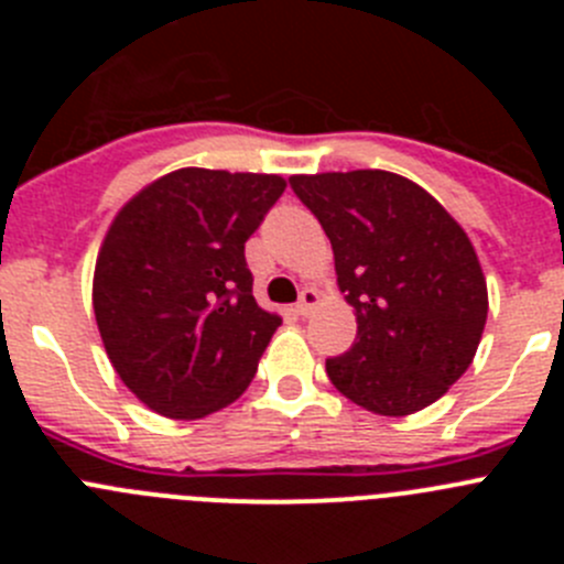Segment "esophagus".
Segmentation results:
<instances>
[{"label": "esophagus", "instance_id": "esophagus-1", "mask_svg": "<svg viewBox=\"0 0 564 564\" xmlns=\"http://www.w3.org/2000/svg\"><path fill=\"white\" fill-rule=\"evenodd\" d=\"M318 305V293L313 291V288H305V291H302V296H299V302H296V307H293V311L299 313V316H311L313 313V307Z\"/></svg>", "mask_w": 564, "mask_h": 564}]
</instances>
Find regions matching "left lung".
<instances>
[{"label": "left lung", "mask_w": 564, "mask_h": 564, "mask_svg": "<svg viewBox=\"0 0 564 564\" xmlns=\"http://www.w3.org/2000/svg\"><path fill=\"white\" fill-rule=\"evenodd\" d=\"M291 186L325 228L356 313V341L327 358V378L367 412L415 415L449 392L482 338L488 291L471 239L395 172L293 174Z\"/></svg>", "instance_id": "obj_1"}]
</instances>
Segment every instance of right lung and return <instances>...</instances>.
<instances>
[{
    "mask_svg": "<svg viewBox=\"0 0 564 564\" xmlns=\"http://www.w3.org/2000/svg\"><path fill=\"white\" fill-rule=\"evenodd\" d=\"M285 186L279 174L188 166L115 214L93 311L115 372L158 415L197 421L248 390L282 318L253 299L246 242Z\"/></svg>",
    "mask_w": 564,
    "mask_h": 564,
    "instance_id": "add662e5",
    "label": "right lung"
}]
</instances>
